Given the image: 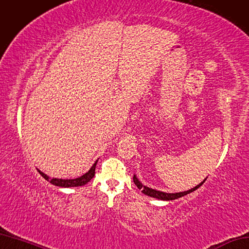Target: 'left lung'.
Instances as JSON below:
<instances>
[{
    "label": "left lung",
    "instance_id": "left-lung-1",
    "mask_svg": "<svg viewBox=\"0 0 249 249\" xmlns=\"http://www.w3.org/2000/svg\"><path fill=\"white\" fill-rule=\"evenodd\" d=\"M133 180H134V183L137 185V187H138L139 190H141L144 195L152 196V198L160 199V200L171 201V200H175V199H178V198H181V196H185V195H187V194H190V193L196 191V188H199L205 181H206V178L204 179L203 182H201L199 185L195 186L194 188H192V190L186 191V192H182V193H175V194H168V193H164V192H160V191L152 190V188H149V187H147V186H145V185H143V184L139 181L138 178L136 177V175H134Z\"/></svg>",
    "mask_w": 249,
    "mask_h": 249
}]
</instances>
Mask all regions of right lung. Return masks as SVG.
Returning a JSON list of instances; mask_svg holds the SVG:
<instances>
[{
    "label": "right lung",
    "mask_w": 249,
    "mask_h": 249,
    "mask_svg": "<svg viewBox=\"0 0 249 249\" xmlns=\"http://www.w3.org/2000/svg\"><path fill=\"white\" fill-rule=\"evenodd\" d=\"M98 160L92 165V167L89 170V172H87L85 174H83L82 176L75 178V179H58V178H49L46 174H44L43 172H41L40 170L39 173L41 174V176L43 178H45L47 181H49L50 183H53V185L56 186H61V187H73V186H82L84 184H87L89 181H90V179L95 176V170H96V166H97Z\"/></svg>",
    "instance_id": "1"
}]
</instances>
